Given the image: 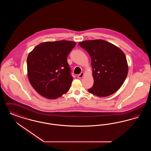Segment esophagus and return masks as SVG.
<instances>
[{
    "label": "esophagus",
    "mask_w": 151,
    "mask_h": 151,
    "mask_svg": "<svg viewBox=\"0 0 151 151\" xmlns=\"http://www.w3.org/2000/svg\"><path fill=\"white\" fill-rule=\"evenodd\" d=\"M83 76H84V73L83 72H81L79 75H78V78L81 79V78H82L83 77Z\"/></svg>",
    "instance_id": "esophagus-1"
}]
</instances>
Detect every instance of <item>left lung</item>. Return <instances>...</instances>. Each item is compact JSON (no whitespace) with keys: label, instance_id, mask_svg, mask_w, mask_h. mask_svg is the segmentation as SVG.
<instances>
[{"label":"left lung","instance_id":"8db88e82","mask_svg":"<svg viewBox=\"0 0 151 151\" xmlns=\"http://www.w3.org/2000/svg\"><path fill=\"white\" fill-rule=\"evenodd\" d=\"M79 45L91 58L94 83L88 92L102 97L114 93L123 85L128 73L124 52L102 40L84 41Z\"/></svg>","mask_w":151,"mask_h":151}]
</instances>
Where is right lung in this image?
Masks as SVG:
<instances>
[{
  "instance_id": "add662e5",
  "label": "right lung",
  "mask_w": 151,
  "mask_h": 151,
  "mask_svg": "<svg viewBox=\"0 0 151 151\" xmlns=\"http://www.w3.org/2000/svg\"><path fill=\"white\" fill-rule=\"evenodd\" d=\"M76 44L66 40L45 42L29 53L28 77L37 93L55 99L69 91L73 78L67 59Z\"/></svg>"
}]
</instances>
